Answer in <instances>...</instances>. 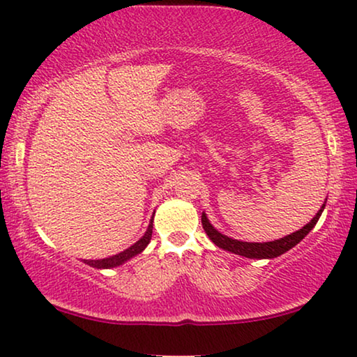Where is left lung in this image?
Here are the masks:
<instances>
[{
	"label": "left lung",
	"mask_w": 357,
	"mask_h": 357,
	"mask_svg": "<svg viewBox=\"0 0 357 357\" xmlns=\"http://www.w3.org/2000/svg\"><path fill=\"white\" fill-rule=\"evenodd\" d=\"M324 208H326V204L321 206V210L316 213V216L307 222L305 227H301L300 231L291 232L290 236H285L284 238H279V241L274 242H264V243H257V242H241L236 241V238H231L227 236H222L221 232H218L215 227H213L208 220H206L205 213H202V226L206 232V236L210 237V241L222 250H227V252H232L236 255H242V257L247 258H275L279 255L289 252L290 248H294L298 242H301V238H305L312 227L316 226V222L321 218Z\"/></svg>",
	"instance_id": "1"
}]
</instances>
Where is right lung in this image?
I'll list each match as a JSON object with an SVG mask.
<instances>
[{
	"label": "right lung",
	"mask_w": 357,
	"mask_h": 357,
	"mask_svg": "<svg viewBox=\"0 0 357 357\" xmlns=\"http://www.w3.org/2000/svg\"><path fill=\"white\" fill-rule=\"evenodd\" d=\"M152 227H153V225H152V220H151V225H149L144 236H142L139 241L135 243V245L126 248L125 252H121L119 255H114V257H110V258H104V259H84L83 263H86V264L93 266V268H98V269H109V268H115V266L128 261V259L136 257L137 253H141L142 250L147 247V243L151 242V237H152Z\"/></svg>",
	"instance_id": "right-lung-1"
}]
</instances>
